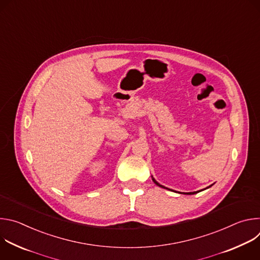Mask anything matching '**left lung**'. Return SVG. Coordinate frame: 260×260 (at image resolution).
Returning <instances> with one entry per match:
<instances>
[{"label": "left lung", "instance_id": "obj_1", "mask_svg": "<svg viewBox=\"0 0 260 260\" xmlns=\"http://www.w3.org/2000/svg\"><path fill=\"white\" fill-rule=\"evenodd\" d=\"M152 180H153V182H154V183H155V184H156V185H158V186H159V187H162V188H166V187H165V186H162V185H160V184H159V183H157V182H156V181H155V180H154V179H153V178H152ZM211 186H212V185H211ZM211 186H209V187H211ZM198 192H199V191H194V192H188V193H187V194H194V193H198Z\"/></svg>", "mask_w": 260, "mask_h": 260}]
</instances>
